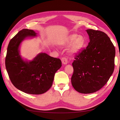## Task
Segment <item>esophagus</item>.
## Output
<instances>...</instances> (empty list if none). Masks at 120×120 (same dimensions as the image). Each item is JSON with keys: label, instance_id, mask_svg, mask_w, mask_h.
I'll list each match as a JSON object with an SVG mask.
<instances>
[{"label": "esophagus", "instance_id": "34e87169", "mask_svg": "<svg viewBox=\"0 0 120 120\" xmlns=\"http://www.w3.org/2000/svg\"><path fill=\"white\" fill-rule=\"evenodd\" d=\"M61 62H62V64H63L66 65L68 64V60L66 58L63 57L62 59H61Z\"/></svg>", "mask_w": 120, "mask_h": 120}]
</instances>
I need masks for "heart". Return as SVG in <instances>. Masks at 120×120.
I'll return each instance as SVG.
<instances>
[{
	"label": "heart",
	"mask_w": 120,
	"mask_h": 120,
	"mask_svg": "<svg viewBox=\"0 0 120 120\" xmlns=\"http://www.w3.org/2000/svg\"><path fill=\"white\" fill-rule=\"evenodd\" d=\"M85 44L86 39L84 37L75 33L69 34L58 42V45L62 48L69 46L68 51L71 55H75L80 53L85 47Z\"/></svg>",
	"instance_id": "heart-1"
}]
</instances>
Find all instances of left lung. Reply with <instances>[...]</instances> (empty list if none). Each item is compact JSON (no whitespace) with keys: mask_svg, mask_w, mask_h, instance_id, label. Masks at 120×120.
<instances>
[{"mask_svg":"<svg viewBox=\"0 0 120 120\" xmlns=\"http://www.w3.org/2000/svg\"><path fill=\"white\" fill-rule=\"evenodd\" d=\"M90 42L72 63V86L77 92L91 94L107 82L114 70L115 49L105 32L89 29L86 30Z\"/></svg>","mask_w":120,"mask_h":120,"instance_id":"8db88e82","label":"left lung"}]
</instances>
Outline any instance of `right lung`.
<instances>
[{
    "label": "right lung",
    "instance_id": "add662e5",
    "mask_svg": "<svg viewBox=\"0 0 120 120\" xmlns=\"http://www.w3.org/2000/svg\"><path fill=\"white\" fill-rule=\"evenodd\" d=\"M31 30L23 29L10 40L5 59V66L14 86L25 93L39 95L51 88L56 72L61 67L59 59L41 52L32 60L21 56L20 48L25 39L37 37Z\"/></svg>",
    "mask_w": 120,
    "mask_h": 120
}]
</instances>
